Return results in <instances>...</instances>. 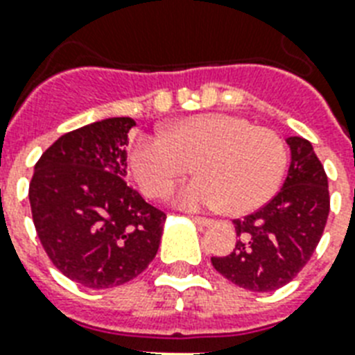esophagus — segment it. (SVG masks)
Segmentation results:
<instances>
[{"instance_id":"obj_1","label":"esophagus","mask_w":355,"mask_h":355,"mask_svg":"<svg viewBox=\"0 0 355 355\" xmlns=\"http://www.w3.org/2000/svg\"><path fill=\"white\" fill-rule=\"evenodd\" d=\"M193 221L197 223V225H200V227H210L211 219H208V217H193Z\"/></svg>"}]
</instances>
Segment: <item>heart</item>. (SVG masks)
<instances>
[{"label": "heart", "instance_id": "heart-1", "mask_svg": "<svg viewBox=\"0 0 355 355\" xmlns=\"http://www.w3.org/2000/svg\"><path fill=\"white\" fill-rule=\"evenodd\" d=\"M289 150L275 130L239 116L199 114L141 134L130 147V173L147 197H162L193 167L199 177L173 193L184 208L219 206L243 216L278 191Z\"/></svg>", "mask_w": 355, "mask_h": 355}]
</instances>
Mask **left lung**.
Listing matches in <instances>:
<instances>
[{
  "mask_svg": "<svg viewBox=\"0 0 355 355\" xmlns=\"http://www.w3.org/2000/svg\"><path fill=\"white\" fill-rule=\"evenodd\" d=\"M291 166L282 189L243 219H234L239 241L211 265L227 280L254 293L280 289L304 269L319 245L330 214L324 167L308 139L287 138Z\"/></svg>",
  "mask_w": 355,
  "mask_h": 355,
  "instance_id": "1",
  "label": "left lung"
}]
</instances>
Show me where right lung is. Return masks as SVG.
Wrapping results in <instances>:
<instances>
[{
    "instance_id": "1",
    "label": "right lung",
    "mask_w": 355,
    "mask_h": 355,
    "mask_svg": "<svg viewBox=\"0 0 355 355\" xmlns=\"http://www.w3.org/2000/svg\"><path fill=\"white\" fill-rule=\"evenodd\" d=\"M130 118L64 134L36 162L29 202L42 247L64 276L90 289L144 272L160 247L166 214L128 186Z\"/></svg>"
}]
</instances>
